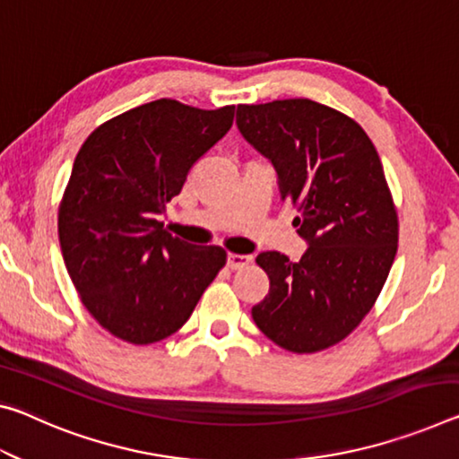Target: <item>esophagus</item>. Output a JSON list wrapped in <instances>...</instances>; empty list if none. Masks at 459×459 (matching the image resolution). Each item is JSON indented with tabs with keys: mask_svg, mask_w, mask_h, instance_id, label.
<instances>
[{
	"mask_svg": "<svg viewBox=\"0 0 459 459\" xmlns=\"http://www.w3.org/2000/svg\"><path fill=\"white\" fill-rule=\"evenodd\" d=\"M251 264V257L249 255H237V253H229L227 257V265L230 269H243L245 265Z\"/></svg>",
	"mask_w": 459,
	"mask_h": 459,
	"instance_id": "1",
	"label": "esophagus"
}]
</instances>
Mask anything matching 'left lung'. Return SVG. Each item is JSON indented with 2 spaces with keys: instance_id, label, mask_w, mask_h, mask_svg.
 Listing matches in <instances>:
<instances>
[{
  "instance_id": "1",
  "label": "left lung",
  "mask_w": 459,
  "mask_h": 459,
  "mask_svg": "<svg viewBox=\"0 0 459 459\" xmlns=\"http://www.w3.org/2000/svg\"><path fill=\"white\" fill-rule=\"evenodd\" d=\"M237 126L272 161L308 243L300 261L259 253L269 294L251 316L288 351H323L372 310L396 255L398 216L382 161L358 122L312 100L241 104Z\"/></svg>"
}]
</instances>
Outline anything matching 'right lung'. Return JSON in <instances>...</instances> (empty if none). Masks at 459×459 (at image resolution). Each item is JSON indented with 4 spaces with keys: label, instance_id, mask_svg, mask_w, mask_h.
Returning <instances> with one entry per match:
<instances>
[{
    "label": "right lung",
    "instance_id": "add662e5",
    "mask_svg": "<svg viewBox=\"0 0 459 459\" xmlns=\"http://www.w3.org/2000/svg\"><path fill=\"white\" fill-rule=\"evenodd\" d=\"M232 118L235 106L163 98L104 122L79 149L59 206L61 253L83 307L114 337H169L227 264L221 247L179 241L159 216Z\"/></svg>",
    "mask_w": 459,
    "mask_h": 459
}]
</instances>
